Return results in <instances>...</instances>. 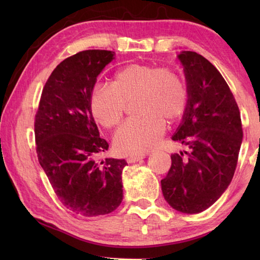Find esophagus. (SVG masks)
Returning <instances> with one entry per match:
<instances>
[{
    "mask_svg": "<svg viewBox=\"0 0 260 260\" xmlns=\"http://www.w3.org/2000/svg\"><path fill=\"white\" fill-rule=\"evenodd\" d=\"M148 155V153H143V154H136V155H132L127 157V162L128 163H135V162H139L141 159L145 158Z\"/></svg>",
    "mask_w": 260,
    "mask_h": 260,
    "instance_id": "esophagus-1",
    "label": "esophagus"
}]
</instances>
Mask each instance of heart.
<instances>
[{"label": "heart", "mask_w": 260, "mask_h": 260, "mask_svg": "<svg viewBox=\"0 0 260 260\" xmlns=\"http://www.w3.org/2000/svg\"><path fill=\"white\" fill-rule=\"evenodd\" d=\"M133 102L135 118L115 134L114 146L124 155H136L157 145L165 129L185 113L189 89L183 77L171 68L131 63L115 73L110 85H96L89 95L93 118L105 128L117 126L126 104Z\"/></svg>", "instance_id": "b5f03b06"}]
</instances>
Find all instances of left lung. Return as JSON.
I'll list each match as a JSON object with an SVG mask.
<instances>
[{"mask_svg":"<svg viewBox=\"0 0 260 260\" xmlns=\"http://www.w3.org/2000/svg\"><path fill=\"white\" fill-rule=\"evenodd\" d=\"M189 103L173 141L190 152L174 153L161 181L164 199L183 213H199L221 197L234 178L242 142L239 107L221 74L194 51H182Z\"/></svg>","mask_w":260,"mask_h":260,"instance_id":"obj_1","label":"left lung"}]
</instances>
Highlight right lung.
<instances>
[{
    "label": "right lung",
    "mask_w": 260,
    "mask_h": 260,
    "mask_svg": "<svg viewBox=\"0 0 260 260\" xmlns=\"http://www.w3.org/2000/svg\"><path fill=\"white\" fill-rule=\"evenodd\" d=\"M114 51L85 50L60 62L42 89L35 117L39 163L63 206L82 217L107 214L123 200L125 159L105 158L89 106L97 76Z\"/></svg>",
    "instance_id": "add662e5"
}]
</instances>
